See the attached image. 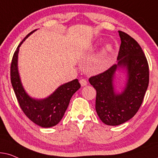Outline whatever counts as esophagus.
<instances>
[{
  "label": "esophagus",
  "mask_w": 158,
  "mask_h": 158,
  "mask_svg": "<svg viewBox=\"0 0 158 158\" xmlns=\"http://www.w3.org/2000/svg\"><path fill=\"white\" fill-rule=\"evenodd\" d=\"M80 81L81 85L82 86V87H84V86H86L87 85V81L85 79H80V81Z\"/></svg>",
  "instance_id": "esophagus-1"
}]
</instances>
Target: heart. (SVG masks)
<instances>
[{
  "label": "heart",
  "instance_id": "heart-1",
  "mask_svg": "<svg viewBox=\"0 0 158 158\" xmlns=\"http://www.w3.org/2000/svg\"><path fill=\"white\" fill-rule=\"evenodd\" d=\"M111 49H112V46L110 45H107L105 48V52H110Z\"/></svg>",
  "mask_w": 158,
  "mask_h": 158
}]
</instances>
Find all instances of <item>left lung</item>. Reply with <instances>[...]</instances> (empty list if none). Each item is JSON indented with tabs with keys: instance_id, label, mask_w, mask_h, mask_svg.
<instances>
[{
	"instance_id": "obj_1",
	"label": "left lung",
	"mask_w": 158,
	"mask_h": 158,
	"mask_svg": "<svg viewBox=\"0 0 158 158\" xmlns=\"http://www.w3.org/2000/svg\"><path fill=\"white\" fill-rule=\"evenodd\" d=\"M121 46L117 64L89 79L96 89L95 109L105 124L118 126L125 123L137 113L149 85V65L142 48L127 33L118 31ZM118 67L127 69L128 81L121 94H115L113 77Z\"/></svg>"
}]
</instances>
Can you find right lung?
I'll use <instances>...</instances> for the list:
<instances>
[{
    "instance_id": "1",
    "label": "right lung",
    "mask_w": 158,
    "mask_h": 158,
    "mask_svg": "<svg viewBox=\"0 0 158 158\" xmlns=\"http://www.w3.org/2000/svg\"><path fill=\"white\" fill-rule=\"evenodd\" d=\"M35 30L24 37L14 52L10 64V81L20 108L27 117L40 127L49 128L57 125L60 121L71 97L81 85L76 79L60 86L51 95L43 100H35L25 92L18 72V52L23 42Z\"/></svg>"
}]
</instances>
